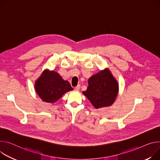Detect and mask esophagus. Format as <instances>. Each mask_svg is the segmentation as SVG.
<instances>
[{
	"instance_id": "esophagus-1",
	"label": "esophagus",
	"mask_w": 160,
	"mask_h": 160,
	"mask_svg": "<svg viewBox=\"0 0 160 160\" xmlns=\"http://www.w3.org/2000/svg\"><path fill=\"white\" fill-rule=\"evenodd\" d=\"M80 85H78L77 86L75 87V89L76 91H79V90H80Z\"/></svg>"
}]
</instances>
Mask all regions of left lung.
I'll use <instances>...</instances> for the list:
<instances>
[{"mask_svg": "<svg viewBox=\"0 0 160 160\" xmlns=\"http://www.w3.org/2000/svg\"><path fill=\"white\" fill-rule=\"evenodd\" d=\"M88 88L82 93L96 108L111 106L119 92V83L108 68L101 70L88 80Z\"/></svg>", "mask_w": 160, "mask_h": 160, "instance_id": "left-lung-1", "label": "left lung"}]
</instances>
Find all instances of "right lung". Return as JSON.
<instances>
[{
	"label": "right lung",
	"mask_w": 160,
	"mask_h": 160,
	"mask_svg": "<svg viewBox=\"0 0 160 160\" xmlns=\"http://www.w3.org/2000/svg\"><path fill=\"white\" fill-rule=\"evenodd\" d=\"M35 91L42 101L55 103L64 94L73 90L68 81L62 79L57 72L47 69L42 71L34 83Z\"/></svg>",
	"instance_id": "right-lung-1"
}]
</instances>
